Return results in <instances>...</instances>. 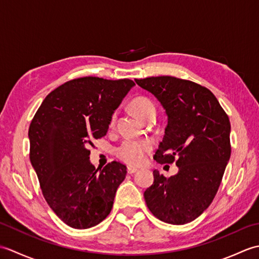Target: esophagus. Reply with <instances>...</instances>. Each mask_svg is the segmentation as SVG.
I'll use <instances>...</instances> for the list:
<instances>
[{
	"label": "esophagus",
	"mask_w": 259,
	"mask_h": 259,
	"mask_svg": "<svg viewBox=\"0 0 259 259\" xmlns=\"http://www.w3.org/2000/svg\"><path fill=\"white\" fill-rule=\"evenodd\" d=\"M126 171H128L129 175H133V174H136L137 171H138V169L134 168V167H128V169H126Z\"/></svg>",
	"instance_id": "1"
}]
</instances>
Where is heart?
Returning a JSON list of instances; mask_svg holds the SVG:
<instances>
[{
	"instance_id": "obj_1",
	"label": "heart",
	"mask_w": 259,
	"mask_h": 259,
	"mask_svg": "<svg viewBox=\"0 0 259 259\" xmlns=\"http://www.w3.org/2000/svg\"><path fill=\"white\" fill-rule=\"evenodd\" d=\"M131 108L135 113L142 120H146L152 114H156V107L151 100L146 97H137L131 101ZM117 112H113L110 118V124H113ZM152 149V142L150 140H124L117 149L115 155L121 160L129 164H140L145 161L147 153Z\"/></svg>"
}]
</instances>
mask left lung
Returning <instances> with one entry per match:
<instances>
[{"label":"left lung","instance_id":"1","mask_svg":"<svg viewBox=\"0 0 259 259\" xmlns=\"http://www.w3.org/2000/svg\"><path fill=\"white\" fill-rule=\"evenodd\" d=\"M166 110L168 124L155 160L172 163L177 175L166 178L153 170L145 191L149 210L161 222L185 225L206 210L216 196L230 158V122L210 90L175 76L136 79Z\"/></svg>","mask_w":259,"mask_h":259}]
</instances>
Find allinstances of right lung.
Returning <instances> with one entry per match:
<instances>
[{
    "label": "right lung",
    "mask_w": 259,
    "mask_h": 259,
    "mask_svg": "<svg viewBox=\"0 0 259 259\" xmlns=\"http://www.w3.org/2000/svg\"><path fill=\"white\" fill-rule=\"evenodd\" d=\"M134 85L97 76L68 81L49 93L31 121V163L48 205L70 227H93L111 211L126 167L112 161L96 169L88 148L107 135L110 118Z\"/></svg>",
    "instance_id": "right-lung-1"
}]
</instances>
